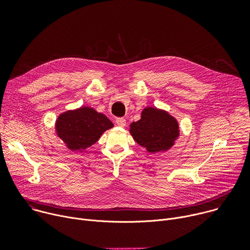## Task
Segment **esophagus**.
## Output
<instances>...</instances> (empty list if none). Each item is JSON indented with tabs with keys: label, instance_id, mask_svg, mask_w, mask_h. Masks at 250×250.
I'll list each match as a JSON object with an SVG mask.
<instances>
[{
	"label": "esophagus",
	"instance_id": "obj_1",
	"mask_svg": "<svg viewBox=\"0 0 250 250\" xmlns=\"http://www.w3.org/2000/svg\"><path fill=\"white\" fill-rule=\"evenodd\" d=\"M116 123H117V125H118L119 126H121V127L125 126V124H126V122H125V120L124 118H119V119H117V120H116Z\"/></svg>",
	"mask_w": 250,
	"mask_h": 250
}]
</instances>
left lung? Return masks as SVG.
Segmentation results:
<instances>
[{"label":"left lung","instance_id":"obj_1","mask_svg":"<svg viewBox=\"0 0 250 250\" xmlns=\"http://www.w3.org/2000/svg\"><path fill=\"white\" fill-rule=\"evenodd\" d=\"M129 133L136 144L153 154L169 150L180 135L179 124L168 112L146 106L140 120L129 125Z\"/></svg>","mask_w":250,"mask_h":250}]
</instances>
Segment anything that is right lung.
Masks as SVG:
<instances>
[{
	"mask_svg": "<svg viewBox=\"0 0 250 250\" xmlns=\"http://www.w3.org/2000/svg\"><path fill=\"white\" fill-rule=\"evenodd\" d=\"M113 126L108 118L91 106L63 112L55 122L56 134L68 149L75 152H85Z\"/></svg>",
	"mask_w": 250,
	"mask_h": 250,
	"instance_id": "add662e5",
	"label": "right lung"
}]
</instances>
